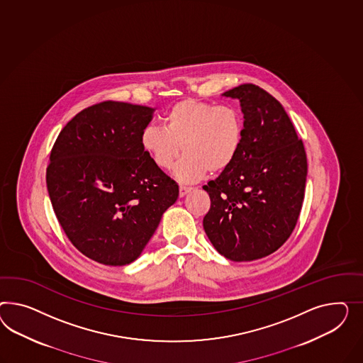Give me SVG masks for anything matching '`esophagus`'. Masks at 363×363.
<instances>
[{
	"label": "esophagus",
	"mask_w": 363,
	"mask_h": 363,
	"mask_svg": "<svg viewBox=\"0 0 363 363\" xmlns=\"http://www.w3.org/2000/svg\"><path fill=\"white\" fill-rule=\"evenodd\" d=\"M191 190V187L187 186H179V196L182 198V196H186L187 193Z\"/></svg>",
	"instance_id": "obj_1"
}]
</instances>
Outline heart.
<instances>
[{"label": "heart", "instance_id": "b5f03b06", "mask_svg": "<svg viewBox=\"0 0 363 363\" xmlns=\"http://www.w3.org/2000/svg\"><path fill=\"white\" fill-rule=\"evenodd\" d=\"M245 141V120L234 106H218L185 99L167 109L164 128L147 125L140 144L155 167L172 169L181 150L185 156L174 167L179 182L191 184L220 174L235 162Z\"/></svg>", "mask_w": 363, "mask_h": 363}]
</instances>
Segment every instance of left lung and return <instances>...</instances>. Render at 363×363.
Masks as SVG:
<instances>
[{
    "mask_svg": "<svg viewBox=\"0 0 363 363\" xmlns=\"http://www.w3.org/2000/svg\"><path fill=\"white\" fill-rule=\"evenodd\" d=\"M222 96L240 101L245 141L235 162L203 186L211 199L203 228L220 255L251 262L292 234L304 201L306 155L284 108L267 91L242 84Z\"/></svg>",
    "mask_w": 363,
    "mask_h": 363,
    "instance_id": "1",
    "label": "left lung"
}]
</instances>
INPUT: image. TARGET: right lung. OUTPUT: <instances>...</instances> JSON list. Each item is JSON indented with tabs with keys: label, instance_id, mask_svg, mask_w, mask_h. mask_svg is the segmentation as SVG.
Instances as JSON below:
<instances>
[{
	"label": "right lung",
	"instance_id": "right-lung-1",
	"mask_svg": "<svg viewBox=\"0 0 363 363\" xmlns=\"http://www.w3.org/2000/svg\"><path fill=\"white\" fill-rule=\"evenodd\" d=\"M153 108L103 101L62 129L50 155L51 205L71 243L100 264L135 262L178 185L155 167L140 144Z\"/></svg>",
	"mask_w": 363,
	"mask_h": 363
}]
</instances>
